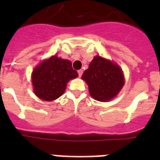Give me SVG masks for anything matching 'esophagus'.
I'll return each instance as SVG.
<instances>
[{
    "label": "esophagus",
    "instance_id": "obj_1",
    "mask_svg": "<svg viewBox=\"0 0 160 160\" xmlns=\"http://www.w3.org/2000/svg\"><path fill=\"white\" fill-rule=\"evenodd\" d=\"M82 74H83V70H78V75H79V77H81Z\"/></svg>",
    "mask_w": 160,
    "mask_h": 160
}]
</instances>
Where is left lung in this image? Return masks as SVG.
I'll return each instance as SVG.
<instances>
[{"mask_svg": "<svg viewBox=\"0 0 160 160\" xmlns=\"http://www.w3.org/2000/svg\"><path fill=\"white\" fill-rule=\"evenodd\" d=\"M89 86L91 97L101 102L112 100L124 86L123 71L111 60L96 55L81 76Z\"/></svg>", "mask_w": 160, "mask_h": 160, "instance_id": "obj_1", "label": "left lung"}]
</instances>
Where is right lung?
<instances>
[{
  "instance_id": "1",
  "label": "right lung",
  "mask_w": 160,
  "mask_h": 160,
  "mask_svg": "<svg viewBox=\"0 0 160 160\" xmlns=\"http://www.w3.org/2000/svg\"><path fill=\"white\" fill-rule=\"evenodd\" d=\"M32 85L37 97L52 101L65 92L69 80L78 76L70 60L53 55L43 60L32 72Z\"/></svg>"
}]
</instances>
